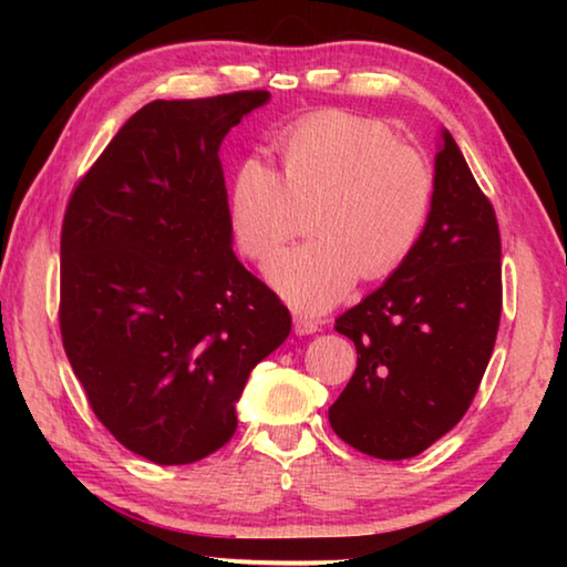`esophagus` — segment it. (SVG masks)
<instances>
[{
    "label": "esophagus",
    "instance_id": "34e87169",
    "mask_svg": "<svg viewBox=\"0 0 567 567\" xmlns=\"http://www.w3.org/2000/svg\"><path fill=\"white\" fill-rule=\"evenodd\" d=\"M292 324H295V332H297V334H312V332L320 330L322 322L312 320V318H305V315H295Z\"/></svg>",
    "mask_w": 567,
    "mask_h": 567
}]
</instances>
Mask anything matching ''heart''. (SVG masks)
I'll return each instance as SVG.
<instances>
[{
    "label": "heart",
    "instance_id": "1",
    "mask_svg": "<svg viewBox=\"0 0 567 567\" xmlns=\"http://www.w3.org/2000/svg\"><path fill=\"white\" fill-rule=\"evenodd\" d=\"M285 175L265 157L239 162L229 187V225L239 249L267 260L300 233L315 207L312 243L285 249L267 280L295 310L338 305L360 277L382 280L417 247L433 213L435 179L417 150L385 122L350 112L310 114L280 137Z\"/></svg>",
    "mask_w": 567,
    "mask_h": 567
}]
</instances>
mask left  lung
Instances as JSON below:
<instances>
[{"label": "left lung", "mask_w": 567, "mask_h": 567, "mask_svg": "<svg viewBox=\"0 0 567 567\" xmlns=\"http://www.w3.org/2000/svg\"><path fill=\"white\" fill-rule=\"evenodd\" d=\"M433 213L412 255L334 320L358 368L330 405L344 443L380 460L427 450L465 415L503 310L501 233L453 134L440 132Z\"/></svg>", "instance_id": "1"}]
</instances>
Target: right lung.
<instances>
[{"instance_id":"obj_1","label":"right lung","mask_w":567,"mask_h":567,"mask_svg":"<svg viewBox=\"0 0 567 567\" xmlns=\"http://www.w3.org/2000/svg\"><path fill=\"white\" fill-rule=\"evenodd\" d=\"M270 92L155 100L72 192L60 330L94 415L157 465L237 430L249 372L290 334L287 307L233 252L219 145Z\"/></svg>"}]
</instances>
